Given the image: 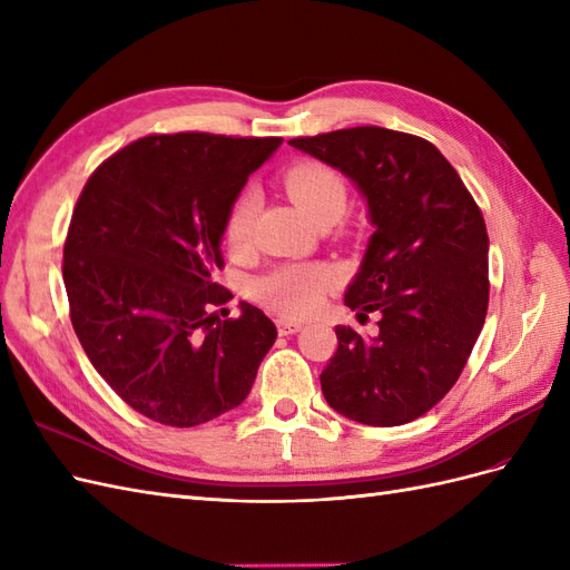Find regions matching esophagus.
Masks as SVG:
<instances>
[{
    "label": "esophagus",
    "instance_id": "1",
    "mask_svg": "<svg viewBox=\"0 0 570 570\" xmlns=\"http://www.w3.org/2000/svg\"><path fill=\"white\" fill-rule=\"evenodd\" d=\"M304 327V323L302 321H295V318H278V331H281V335H295V333H299Z\"/></svg>",
    "mask_w": 570,
    "mask_h": 570
}]
</instances>
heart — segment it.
<instances>
[{
  "mask_svg": "<svg viewBox=\"0 0 570 570\" xmlns=\"http://www.w3.org/2000/svg\"><path fill=\"white\" fill-rule=\"evenodd\" d=\"M285 193L295 199L299 209L314 223L337 220L347 206V187L333 168L323 164L304 161L289 166L283 174ZM258 199L254 193H245L230 206L223 239L230 249L249 245ZM340 281L333 266L325 264H287L271 271L256 283V295L271 308L287 316H308L321 308L327 292Z\"/></svg>",
  "mask_w": 570,
  "mask_h": 570,
  "instance_id": "obj_1",
  "label": "heart"
}]
</instances>
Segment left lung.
Here are the masks:
<instances>
[{
	"label": "left lung",
	"mask_w": 570,
	"mask_h": 570,
	"mask_svg": "<svg viewBox=\"0 0 570 570\" xmlns=\"http://www.w3.org/2000/svg\"><path fill=\"white\" fill-rule=\"evenodd\" d=\"M289 145L342 170L375 233L344 304L381 314L375 337L337 325L325 402L364 425H404L454 387L488 314V228L475 199L423 137L358 126Z\"/></svg>",
	"instance_id": "8db88e82"
}]
</instances>
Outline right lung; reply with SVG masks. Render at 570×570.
Instances as JSON below:
<instances>
[{"instance_id": "right-lung-1", "label": "right lung", "mask_w": 570, "mask_h": 570, "mask_svg": "<svg viewBox=\"0 0 570 570\" xmlns=\"http://www.w3.org/2000/svg\"><path fill=\"white\" fill-rule=\"evenodd\" d=\"M283 137L147 135L85 183L63 245L73 331L142 416L193 428L245 402L278 331L216 283L230 206Z\"/></svg>"}]
</instances>
